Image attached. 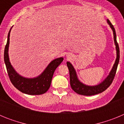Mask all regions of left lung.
Masks as SVG:
<instances>
[{"label":"left lung","mask_w":124,"mask_h":124,"mask_svg":"<svg viewBox=\"0 0 124 124\" xmlns=\"http://www.w3.org/2000/svg\"><path fill=\"white\" fill-rule=\"evenodd\" d=\"M107 22L110 25V27L113 30L114 39V42L116 46V50H117V58H116L114 65L110 74L102 83L96 86H88L84 85L78 79L75 70L72 64L69 62H67L68 68L69 71H70V85H71V88L73 89V90L79 94L84 95V96H92V95L97 94L101 93H102L110 86V84H112L114 79L115 75L116 74V71L117 69L118 64H119L120 51H119V45H118L117 41L116 40V30H115L114 27L109 20H107Z\"/></svg>","instance_id":"obj_1"}]
</instances>
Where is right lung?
Listing matches in <instances>:
<instances>
[{"label": "right lung", "mask_w": 124, "mask_h": 124, "mask_svg": "<svg viewBox=\"0 0 124 124\" xmlns=\"http://www.w3.org/2000/svg\"><path fill=\"white\" fill-rule=\"evenodd\" d=\"M10 30L7 42L4 50V61L7 71L11 83L22 93L29 95H40L45 93L50 88L54 71L63 61V58H57L50 63L44 72L38 77L34 79H27L17 74L14 70L9 61L8 49L9 46Z\"/></svg>", "instance_id": "right-lung-1"}]
</instances>
